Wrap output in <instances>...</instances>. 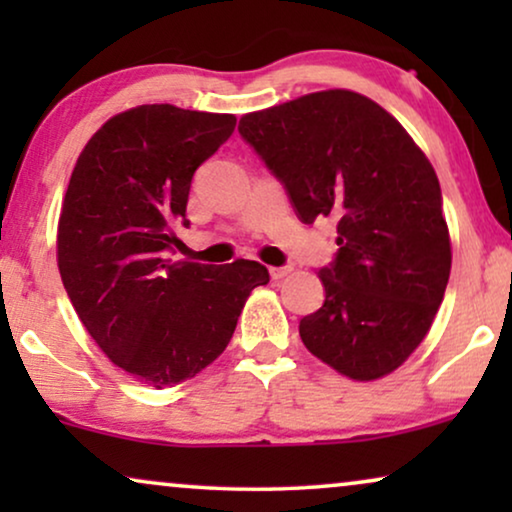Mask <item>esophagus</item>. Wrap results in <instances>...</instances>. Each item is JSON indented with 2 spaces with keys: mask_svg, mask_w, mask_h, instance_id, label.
<instances>
[{
  "mask_svg": "<svg viewBox=\"0 0 512 512\" xmlns=\"http://www.w3.org/2000/svg\"><path fill=\"white\" fill-rule=\"evenodd\" d=\"M286 275H291V265H282V268H270L272 279H284Z\"/></svg>",
  "mask_w": 512,
  "mask_h": 512,
  "instance_id": "34e87169",
  "label": "esophagus"
}]
</instances>
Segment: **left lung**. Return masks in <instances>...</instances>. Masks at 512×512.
<instances>
[{
  "mask_svg": "<svg viewBox=\"0 0 512 512\" xmlns=\"http://www.w3.org/2000/svg\"><path fill=\"white\" fill-rule=\"evenodd\" d=\"M237 130L300 221L338 226V254L319 270L324 305L300 319L305 347L352 380L394 373L429 333L452 268L429 158L389 111L352 90L254 111Z\"/></svg>",
  "mask_w": 512,
  "mask_h": 512,
  "instance_id": "left-lung-1",
  "label": "left lung"
}]
</instances>
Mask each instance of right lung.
Segmentation results:
<instances>
[{"instance_id":"add662e5","label":"right lung","mask_w":512,"mask_h":512,"mask_svg":"<svg viewBox=\"0 0 512 512\" xmlns=\"http://www.w3.org/2000/svg\"><path fill=\"white\" fill-rule=\"evenodd\" d=\"M233 114L142 104L90 137L58 223L69 300L104 354L153 389L207 368L233 338L249 293L270 282L256 261H172L193 174L233 135Z\"/></svg>"}]
</instances>
